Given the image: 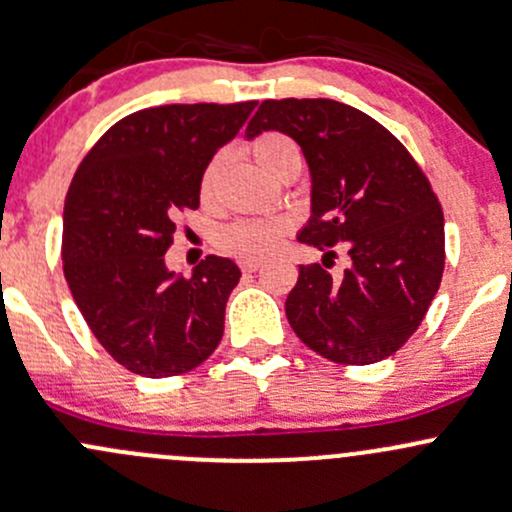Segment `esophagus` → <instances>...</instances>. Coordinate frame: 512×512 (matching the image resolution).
I'll return each mask as SVG.
<instances>
[{
    "label": "esophagus",
    "instance_id": "34e87169",
    "mask_svg": "<svg viewBox=\"0 0 512 512\" xmlns=\"http://www.w3.org/2000/svg\"><path fill=\"white\" fill-rule=\"evenodd\" d=\"M262 267L260 260H242L240 262V270L242 272H257Z\"/></svg>",
    "mask_w": 512,
    "mask_h": 512
}]
</instances>
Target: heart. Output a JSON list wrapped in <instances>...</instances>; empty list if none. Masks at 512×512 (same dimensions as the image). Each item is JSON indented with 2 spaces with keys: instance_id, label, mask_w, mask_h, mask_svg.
Instances as JSON below:
<instances>
[{
  "instance_id": "heart-1",
  "label": "heart",
  "mask_w": 512,
  "mask_h": 512,
  "mask_svg": "<svg viewBox=\"0 0 512 512\" xmlns=\"http://www.w3.org/2000/svg\"><path fill=\"white\" fill-rule=\"evenodd\" d=\"M250 154L255 157L257 164L267 171V174L279 176L292 166L301 169V149L297 147L292 137L282 132H265L250 142ZM220 171H223V157H213L201 174V184H198V193H201L203 203H211L215 196V186H218ZM284 238V223L282 220L272 218H245L238 223L228 225L220 233V245L233 255L247 257H267L272 255Z\"/></svg>"
}]
</instances>
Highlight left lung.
<instances>
[{"label":"left lung","instance_id":"obj_1","mask_svg":"<svg viewBox=\"0 0 512 512\" xmlns=\"http://www.w3.org/2000/svg\"><path fill=\"white\" fill-rule=\"evenodd\" d=\"M277 129L304 152L311 218L299 242L324 250V265H299L287 297L294 333L341 365H370L400 351L417 331L444 272V213L437 193L400 139L343 102L265 100L247 139ZM338 244L352 265L325 270Z\"/></svg>","mask_w":512,"mask_h":512}]
</instances>
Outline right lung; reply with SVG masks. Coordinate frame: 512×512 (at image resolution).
<instances>
[{
	"mask_svg": "<svg viewBox=\"0 0 512 512\" xmlns=\"http://www.w3.org/2000/svg\"><path fill=\"white\" fill-rule=\"evenodd\" d=\"M257 102L147 107L112 125L85 154L63 208V274L93 336L122 368L171 378L198 368L223 338L240 282L208 255L176 277L164 255L176 215L201 203V174Z\"/></svg>",
	"mask_w": 512,
	"mask_h": 512,
	"instance_id": "right-lung-1",
	"label": "right lung"
}]
</instances>
